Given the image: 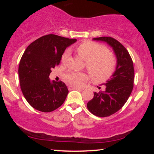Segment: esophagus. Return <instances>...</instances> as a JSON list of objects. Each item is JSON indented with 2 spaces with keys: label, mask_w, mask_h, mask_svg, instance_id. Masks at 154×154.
<instances>
[{
  "label": "esophagus",
  "mask_w": 154,
  "mask_h": 154,
  "mask_svg": "<svg viewBox=\"0 0 154 154\" xmlns=\"http://www.w3.org/2000/svg\"><path fill=\"white\" fill-rule=\"evenodd\" d=\"M68 89L69 90V91H72V90H79V88H77V87H75V86L69 85L68 86Z\"/></svg>",
  "instance_id": "obj_1"
}]
</instances>
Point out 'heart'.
<instances>
[{
  "mask_svg": "<svg viewBox=\"0 0 154 154\" xmlns=\"http://www.w3.org/2000/svg\"><path fill=\"white\" fill-rule=\"evenodd\" d=\"M76 51L86 61V67L95 81L104 82L113 75L116 66L115 59L102 45L95 42L85 41L77 47ZM69 54L68 51L63 54L61 56L63 63L66 61ZM64 79L72 85L79 86L88 79V75L85 72L69 71L65 75Z\"/></svg>",
  "mask_w": 154,
  "mask_h": 154,
  "instance_id": "heart-1",
  "label": "heart"
}]
</instances>
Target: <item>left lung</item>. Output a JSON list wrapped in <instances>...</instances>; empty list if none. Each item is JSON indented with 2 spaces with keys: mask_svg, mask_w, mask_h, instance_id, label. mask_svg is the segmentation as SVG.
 Returning <instances> with one entry per match:
<instances>
[{
  "mask_svg": "<svg viewBox=\"0 0 154 154\" xmlns=\"http://www.w3.org/2000/svg\"><path fill=\"white\" fill-rule=\"evenodd\" d=\"M93 40L106 43L112 48L116 58L115 71L104 83L106 90L95 92L93 98L87 103L92 114L106 117L122 109L131 94L134 83L133 63L127 49L114 38L100 37Z\"/></svg>",
  "mask_w": 154,
  "mask_h": 154,
  "instance_id": "8db88e82",
  "label": "left lung"
}]
</instances>
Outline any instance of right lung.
<instances>
[{
  "mask_svg": "<svg viewBox=\"0 0 154 154\" xmlns=\"http://www.w3.org/2000/svg\"><path fill=\"white\" fill-rule=\"evenodd\" d=\"M77 41L47 35L32 42L24 51L19 66L21 90L34 109L51 112L61 106L69 91L61 81H51V69L59 65L65 49Z\"/></svg>",
  "mask_w": 154,
  "mask_h": 154,
  "instance_id": "obj_1",
  "label": "right lung"
}]
</instances>
